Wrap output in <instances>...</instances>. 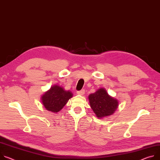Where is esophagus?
Segmentation results:
<instances>
[{"mask_svg": "<svg viewBox=\"0 0 160 160\" xmlns=\"http://www.w3.org/2000/svg\"><path fill=\"white\" fill-rule=\"evenodd\" d=\"M77 94H78V95H81V96H82V95H83L84 94H85V91L83 89V90H81V91H77Z\"/></svg>", "mask_w": 160, "mask_h": 160, "instance_id": "34e87169", "label": "esophagus"}]
</instances>
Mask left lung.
Returning a JSON list of instances; mask_svg holds the SVG:
<instances>
[{"mask_svg":"<svg viewBox=\"0 0 160 160\" xmlns=\"http://www.w3.org/2000/svg\"><path fill=\"white\" fill-rule=\"evenodd\" d=\"M88 99L91 108L99 119L113 114L119 106L118 100L110 96L105 88L91 94Z\"/></svg>","mask_w":160,"mask_h":160,"instance_id":"1","label":"left lung"}]
</instances>
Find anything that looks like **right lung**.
<instances>
[{
	"instance_id": "obj_1",
	"label": "right lung",
	"mask_w": 160,
	"mask_h": 160,
	"mask_svg": "<svg viewBox=\"0 0 160 160\" xmlns=\"http://www.w3.org/2000/svg\"><path fill=\"white\" fill-rule=\"evenodd\" d=\"M72 96L70 91H66L61 85H54L41 96V100L47 110L55 113L62 109Z\"/></svg>"
}]
</instances>
